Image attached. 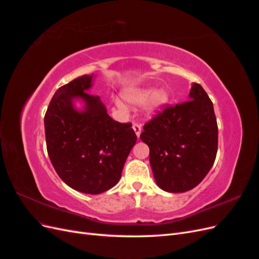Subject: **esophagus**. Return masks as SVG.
Masks as SVG:
<instances>
[{
  "label": "esophagus",
  "instance_id": "34e87169",
  "mask_svg": "<svg viewBox=\"0 0 259 259\" xmlns=\"http://www.w3.org/2000/svg\"><path fill=\"white\" fill-rule=\"evenodd\" d=\"M133 130L135 131L137 137L139 138L140 133H142V126H140V124H138V123H134V124H133Z\"/></svg>",
  "mask_w": 259,
  "mask_h": 259
}]
</instances>
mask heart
Listing matches in <instances>:
<instances>
[{
	"instance_id": "obj_1",
	"label": "heart",
	"mask_w": 259,
	"mask_h": 259,
	"mask_svg": "<svg viewBox=\"0 0 259 259\" xmlns=\"http://www.w3.org/2000/svg\"><path fill=\"white\" fill-rule=\"evenodd\" d=\"M151 97V99L150 97ZM125 97L128 101L133 104L140 105L144 104L150 98L148 103V110L149 111H154L156 109H159L163 104L166 103L167 95L165 92L158 91L153 92L152 89H143V90H137V91H132L125 94Z\"/></svg>"
}]
</instances>
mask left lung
<instances>
[{"mask_svg":"<svg viewBox=\"0 0 259 259\" xmlns=\"http://www.w3.org/2000/svg\"><path fill=\"white\" fill-rule=\"evenodd\" d=\"M189 98L174 106L164 105L140 134L150 149L155 182L167 192L193 189L216 159L218 127L213 103L198 83H193Z\"/></svg>","mask_w":259,"mask_h":259,"instance_id":"8db88e82","label":"left lung"}]
</instances>
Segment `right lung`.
<instances>
[{
    "label": "right lung",
    "instance_id": "obj_1",
    "mask_svg": "<svg viewBox=\"0 0 259 259\" xmlns=\"http://www.w3.org/2000/svg\"><path fill=\"white\" fill-rule=\"evenodd\" d=\"M92 77L84 74L56 91L44 126L48 153L59 177L74 190L98 194L119 182L137 136L132 123L114 121L99 96L86 92ZM75 97L85 101L83 113L74 110Z\"/></svg>",
    "mask_w": 259,
    "mask_h": 259
}]
</instances>
